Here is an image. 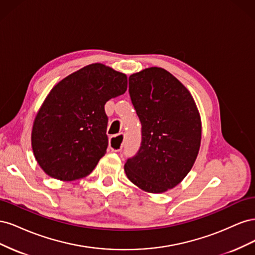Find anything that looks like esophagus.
<instances>
[{
  "mask_svg": "<svg viewBox=\"0 0 255 255\" xmlns=\"http://www.w3.org/2000/svg\"><path fill=\"white\" fill-rule=\"evenodd\" d=\"M123 143H125V134H118L110 139V148L113 152H119L122 149Z\"/></svg>",
  "mask_w": 255,
  "mask_h": 255,
  "instance_id": "34e87169",
  "label": "esophagus"
}]
</instances>
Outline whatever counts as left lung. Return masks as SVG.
I'll return each instance as SVG.
<instances>
[{"label": "left lung", "instance_id": "obj_1", "mask_svg": "<svg viewBox=\"0 0 255 255\" xmlns=\"http://www.w3.org/2000/svg\"><path fill=\"white\" fill-rule=\"evenodd\" d=\"M128 92L141 123V145L125 171L140 189L161 194L180 184L194 166L201 118L187 88L163 68L130 75Z\"/></svg>", "mask_w": 255, "mask_h": 255}]
</instances>
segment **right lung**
Returning <instances> with one entry per match:
<instances>
[{"label": "right lung", "mask_w": 255, "mask_h": 255, "mask_svg": "<svg viewBox=\"0 0 255 255\" xmlns=\"http://www.w3.org/2000/svg\"><path fill=\"white\" fill-rule=\"evenodd\" d=\"M127 88V75L103 64L84 67L52 88L32 129L34 155L45 173L60 181L91 173L109 145L104 105Z\"/></svg>", "instance_id": "obj_1"}]
</instances>
